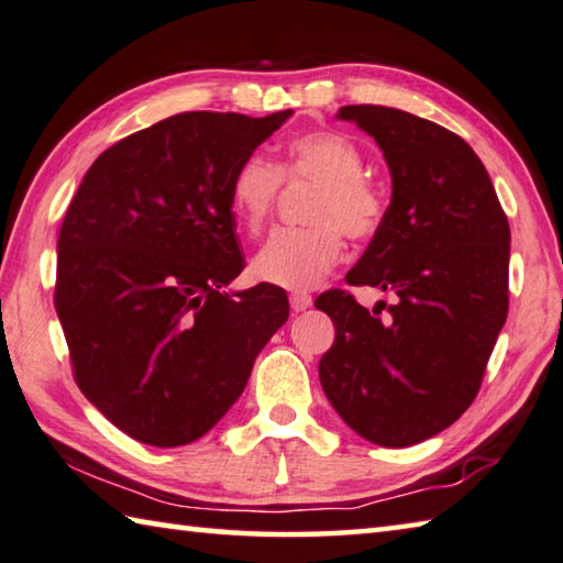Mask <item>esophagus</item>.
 Here are the masks:
<instances>
[{
  "instance_id": "obj_1",
  "label": "esophagus",
  "mask_w": 563,
  "mask_h": 563,
  "mask_svg": "<svg viewBox=\"0 0 563 563\" xmlns=\"http://www.w3.org/2000/svg\"><path fill=\"white\" fill-rule=\"evenodd\" d=\"M312 305V295L308 292H292L290 295V308L292 312H305Z\"/></svg>"
}]
</instances>
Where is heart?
Wrapping results in <instances>:
<instances>
[{
  "mask_svg": "<svg viewBox=\"0 0 563 563\" xmlns=\"http://www.w3.org/2000/svg\"><path fill=\"white\" fill-rule=\"evenodd\" d=\"M360 147L340 132H305L285 145L283 165L251 155L231 179V211L243 229L258 233L275 209L283 177L320 184L310 207L312 227L278 229L255 253L258 280L285 290H310L342 258L344 239H369L382 229L386 201L364 177Z\"/></svg>",
  "mask_w": 563,
  "mask_h": 563,
  "instance_id": "obj_1",
  "label": "heart"
}]
</instances>
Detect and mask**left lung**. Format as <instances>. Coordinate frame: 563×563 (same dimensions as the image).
<instances>
[{
  "instance_id": "1",
  "label": "left lung",
  "mask_w": 563,
  "mask_h": 563,
  "mask_svg": "<svg viewBox=\"0 0 563 563\" xmlns=\"http://www.w3.org/2000/svg\"><path fill=\"white\" fill-rule=\"evenodd\" d=\"M391 172L382 229L346 273L396 292L369 312L327 290L334 344L320 384L342 421L384 448L416 445L467 411L507 320L509 223L483 162L455 132L384 106H344Z\"/></svg>"
}]
</instances>
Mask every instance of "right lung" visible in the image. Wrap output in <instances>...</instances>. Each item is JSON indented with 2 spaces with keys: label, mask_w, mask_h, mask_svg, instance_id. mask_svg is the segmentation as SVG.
Instances as JSON below:
<instances>
[{
  "label": "right lung",
  "mask_w": 563,
  "mask_h": 563,
  "mask_svg": "<svg viewBox=\"0 0 563 563\" xmlns=\"http://www.w3.org/2000/svg\"><path fill=\"white\" fill-rule=\"evenodd\" d=\"M292 110L181 112L100 155L58 233L54 305L80 391L155 448L197 441L249 384L290 305L243 271L229 189Z\"/></svg>",
  "instance_id": "add662e5"
}]
</instances>
